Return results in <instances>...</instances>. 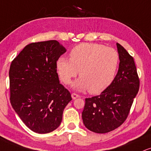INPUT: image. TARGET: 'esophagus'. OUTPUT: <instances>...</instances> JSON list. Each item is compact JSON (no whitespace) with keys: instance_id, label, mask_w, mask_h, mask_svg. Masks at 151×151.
<instances>
[{"instance_id":"esophagus-1","label":"esophagus","mask_w":151,"mask_h":151,"mask_svg":"<svg viewBox=\"0 0 151 151\" xmlns=\"http://www.w3.org/2000/svg\"><path fill=\"white\" fill-rule=\"evenodd\" d=\"M79 96L77 95V94H76L74 93H72V99H73V100L77 99V98H79Z\"/></svg>"}]
</instances>
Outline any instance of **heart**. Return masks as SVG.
<instances>
[{"label": "heart", "instance_id": "heart-1", "mask_svg": "<svg viewBox=\"0 0 151 151\" xmlns=\"http://www.w3.org/2000/svg\"><path fill=\"white\" fill-rule=\"evenodd\" d=\"M117 51L98 43H81L71 50L70 59L58 58L56 68L65 84L78 74L81 76L72 83L79 91L89 89L91 93H99L110 86L119 67Z\"/></svg>", "mask_w": 151, "mask_h": 151}]
</instances>
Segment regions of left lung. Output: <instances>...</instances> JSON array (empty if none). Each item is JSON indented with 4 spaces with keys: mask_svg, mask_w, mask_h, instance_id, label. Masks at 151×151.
Masks as SVG:
<instances>
[{
    "mask_svg": "<svg viewBox=\"0 0 151 151\" xmlns=\"http://www.w3.org/2000/svg\"><path fill=\"white\" fill-rule=\"evenodd\" d=\"M117 48L119 64L113 81L99 96L85 99L83 124L95 133H108L122 124L139 89L134 58L118 43Z\"/></svg>",
    "mask_w": 151,
    "mask_h": 151,
    "instance_id": "8db88e82",
    "label": "left lung"
}]
</instances>
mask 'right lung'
<instances>
[{"label":"right lung","instance_id":"right-lung-1","mask_svg":"<svg viewBox=\"0 0 151 151\" xmlns=\"http://www.w3.org/2000/svg\"><path fill=\"white\" fill-rule=\"evenodd\" d=\"M66 48L55 40L27 45L9 71L10 103L22 121L38 134L56 129L72 100L60 83L56 63Z\"/></svg>","mask_w":151,"mask_h":151}]
</instances>
